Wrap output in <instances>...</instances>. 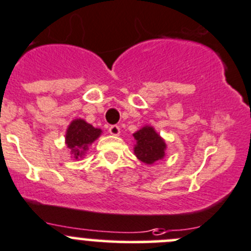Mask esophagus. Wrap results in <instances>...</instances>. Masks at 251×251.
Wrapping results in <instances>:
<instances>
[{
	"instance_id": "34e87169",
	"label": "esophagus",
	"mask_w": 251,
	"mask_h": 251,
	"mask_svg": "<svg viewBox=\"0 0 251 251\" xmlns=\"http://www.w3.org/2000/svg\"><path fill=\"white\" fill-rule=\"evenodd\" d=\"M109 132H110V135L113 136L120 135V127H119L118 125H111L110 127H109Z\"/></svg>"
}]
</instances>
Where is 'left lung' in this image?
I'll return each instance as SVG.
<instances>
[{"mask_svg": "<svg viewBox=\"0 0 251 251\" xmlns=\"http://www.w3.org/2000/svg\"><path fill=\"white\" fill-rule=\"evenodd\" d=\"M133 137L136 140L133 152L141 162L153 164L165 155L167 145L152 126H143L133 133Z\"/></svg>", "mask_w": 251, "mask_h": 251, "instance_id": "1", "label": "left lung"}]
</instances>
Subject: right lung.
I'll list each match as a JSON object with an SVG mask.
<instances>
[{"instance_id":"1","label":"right lung","mask_w":251,"mask_h":251,"mask_svg":"<svg viewBox=\"0 0 251 251\" xmlns=\"http://www.w3.org/2000/svg\"><path fill=\"white\" fill-rule=\"evenodd\" d=\"M101 135L100 128H96L82 119H76L70 124L66 131V145L71 150L74 158L78 159L84 155L88 146Z\"/></svg>"}]
</instances>
